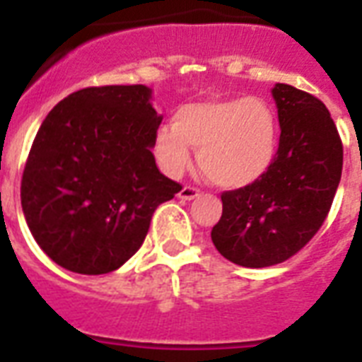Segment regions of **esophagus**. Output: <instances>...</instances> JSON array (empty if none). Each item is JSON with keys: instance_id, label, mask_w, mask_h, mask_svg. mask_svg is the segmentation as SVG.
Returning <instances> with one entry per match:
<instances>
[{"instance_id": "1", "label": "esophagus", "mask_w": 362, "mask_h": 362, "mask_svg": "<svg viewBox=\"0 0 362 362\" xmlns=\"http://www.w3.org/2000/svg\"><path fill=\"white\" fill-rule=\"evenodd\" d=\"M199 195H201V192L193 186H184L180 189V193H178V197L184 199V201H192V199L199 197Z\"/></svg>"}]
</instances>
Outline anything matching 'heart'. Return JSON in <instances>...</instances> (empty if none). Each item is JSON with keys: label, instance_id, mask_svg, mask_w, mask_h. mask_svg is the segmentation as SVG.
<instances>
[{"label": "heart", "instance_id": "1", "mask_svg": "<svg viewBox=\"0 0 362 362\" xmlns=\"http://www.w3.org/2000/svg\"><path fill=\"white\" fill-rule=\"evenodd\" d=\"M280 125L259 98L210 99L182 105L173 124L158 127L153 152L167 173L178 175L199 150V167L220 187H244L270 169L278 152Z\"/></svg>", "mask_w": 362, "mask_h": 362}]
</instances>
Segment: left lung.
<instances>
[{"label": "left lung", "instance_id": "1", "mask_svg": "<svg viewBox=\"0 0 362 362\" xmlns=\"http://www.w3.org/2000/svg\"><path fill=\"white\" fill-rule=\"evenodd\" d=\"M280 144L257 182L221 193L216 250L231 263L263 269L284 263L320 231L342 176V139L312 93L276 84Z\"/></svg>", "mask_w": 362, "mask_h": 362}]
</instances>
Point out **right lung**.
I'll return each instance as SVG.
<instances>
[{
    "label": "right lung",
    "mask_w": 362,
    "mask_h": 362,
    "mask_svg": "<svg viewBox=\"0 0 362 362\" xmlns=\"http://www.w3.org/2000/svg\"><path fill=\"white\" fill-rule=\"evenodd\" d=\"M150 88L90 86L42 120L20 199L41 250L78 274H109L142 246L159 204L182 186L152 153L161 116Z\"/></svg>",
    "instance_id": "1"
}]
</instances>
